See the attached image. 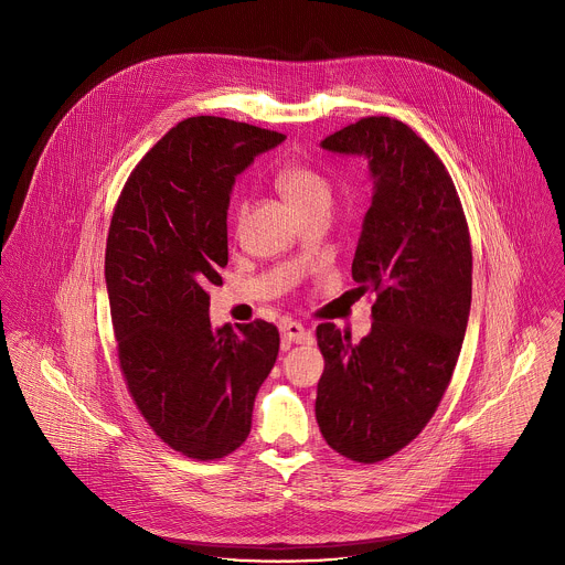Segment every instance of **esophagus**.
I'll return each instance as SVG.
<instances>
[{"label": "esophagus", "instance_id": "1", "mask_svg": "<svg viewBox=\"0 0 565 565\" xmlns=\"http://www.w3.org/2000/svg\"><path fill=\"white\" fill-rule=\"evenodd\" d=\"M279 333H281V340L286 344H303V342H308V331L299 324V321L281 319L279 321Z\"/></svg>", "mask_w": 565, "mask_h": 565}]
</instances>
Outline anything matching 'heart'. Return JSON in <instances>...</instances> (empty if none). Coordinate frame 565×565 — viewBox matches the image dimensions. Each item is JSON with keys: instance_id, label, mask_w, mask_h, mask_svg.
Instances as JSON below:
<instances>
[{"instance_id": "obj_1", "label": "heart", "mask_w": 565, "mask_h": 565, "mask_svg": "<svg viewBox=\"0 0 565 565\" xmlns=\"http://www.w3.org/2000/svg\"><path fill=\"white\" fill-rule=\"evenodd\" d=\"M275 188L299 214L331 203L329 179L306 163H286L275 174ZM238 214H244V203H238Z\"/></svg>"}]
</instances>
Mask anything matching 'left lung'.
Instances as JSON below:
<instances>
[{"label": "left lung", "mask_w": 565, "mask_h": 565, "mask_svg": "<svg viewBox=\"0 0 565 565\" xmlns=\"http://www.w3.org/2000/svg\"><path fill=\"white\" fill-rule=\"evenodd\" d=\"M321 147L369 160L373 199L353 279L375 301L358 344L331 321L317 327L315 416L338 454L371 465L407 447L449 386L471 306V241L447 168L409 125L366 116Z\"/></svg>", "instance_id": "1"}]
</instances>
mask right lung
<instances>
[{
    "label": "right lung",
    "mask_w": 565,
    "mask_h": 565,
    "mask_svg": "<svg viewBox=\"0 0 565 565\" xmlns=\"http://www.w3.org/2000/svg\"><path fill=\"white\" fill-rule=\"evenodd\" d=\"M284 138L188 118L142 156L114 207L105 279L120 371L151 431L188 458L216 460L246 443L279 353L264 319L212 331L207 286L227 266L234 177Z\"/></svg>",
    "instance_id": "right-lung-1"
}]
</instances>
